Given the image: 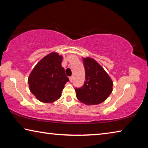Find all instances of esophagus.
<instances>
[{"mask_svg": "<svg viewBox=\"0 0 148 148\" xmlns=\"http://www.w3.org/2000/svg\"><path fill=\"white\" fill-rule=\"evenodd\" d=\"M69 79H70V81L71 82H72V80H73V76H71L69 77Z\"/></svg>", "mask_w": 148, "mask_h": 148, "instance_id": "1", "label": "esophagus"}]
</instances>
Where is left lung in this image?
<instances>
[{
  "instance_id": "obj_1",
  "label": "left lung",
  "mask_w": 148,
  "mask_h": 148,
  "mask_svg": "<svg viewBox=\"0 0 148 148\" xmlns=\"http://www.w3.org/2000/svg\"><path fill=\"white\" fill-rule=\"evenodd\" d=\"M86 81L84 86L75 88L76 97L87 105H96L104 102L112 91L113 82L104 69L93 59H83Z\"/></svg>"
}]
</instances>
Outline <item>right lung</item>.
Instances as JSON below:
<instances>
[{"label": "right lung", "instance_id": "1", "mask_svg": "<svg viewBox=\"0 0 148 148\" xmlns=\"http://www.w3.org/2000/svg\"><path fill=\"white\" fill-rule=\"evenodd\" d=\"M62 57L57 53L44 57L32 70L28 79L30 91L40 101L49 103L59 99L69 81L61 66Z\"/></svg>", "mask_w": 148, "mask_h": 148}]
</instances>
